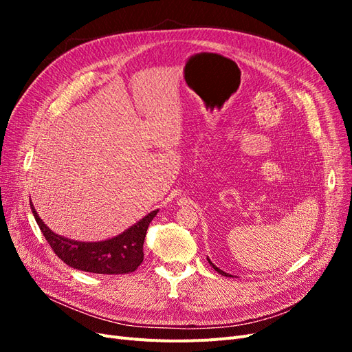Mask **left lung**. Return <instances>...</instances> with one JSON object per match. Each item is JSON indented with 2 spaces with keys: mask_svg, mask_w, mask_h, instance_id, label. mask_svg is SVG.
I'll list each match as a JSON object with an SVG mask.
<instances>
[{
  "mask_svg": "<svg viewBox=\"0 0 352 352\" xmlns=\"http://www.w3.org/2000/svg\"><path fill=\"white\" fill-rule=\"evenodd\" d=\"M207 260H208V263H210V265H211V267H212V269H214V270H216V272H217L219 274H221V276H226V278H236V276H232V274H229V273H226V272H223L221 269H219V267H217V265H216L214 263H212V261H211V260H210L208 257H207Z\"/></svg>",
  "mask_w": 352,
  "mask_h": 352,
  "instance_id": "obj_1",
  "label": "left lung"
}]
</instances>
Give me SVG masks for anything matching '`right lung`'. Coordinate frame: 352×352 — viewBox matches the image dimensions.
Returning <instances> with one entry per match:
<instances>
[{
	"label": "right lung",
	"instance_id": "1",
	"mask_svg": "<svg viewBox=\"0 0 352 352\" xmlns=\"http://www.w3.org/2000/svg\"><path fill=\"white\" fill-rule=\"evenodd\" d=\"M30 210L34 212L41 232L44 233L45 239L58 258L73 269L98 274H124L138 269V265L144 260L146 229L158 212V210L148 212L145 217L114 238L98 242H82L52 232L42 221L32 201Z\"/></svg>",
	"mask_w": 352,
	"mask_h": 352
}]
</instances>
